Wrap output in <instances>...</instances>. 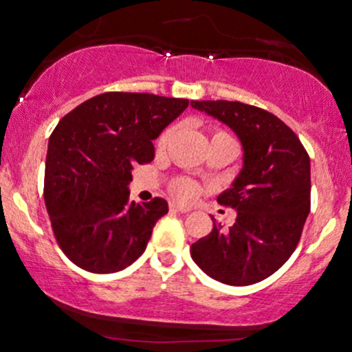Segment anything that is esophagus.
<instances>
[{"label": "esophagus", "mask_w": 352, "mask_h": 352, "mask_svg": "<svg viewBox=\"0 0 352 352\" xmlns=\"http://www.w3.org/2000/svg\"><path fill=\"white\" fill-rule=\"evenodd\" d=\"M171 210H173V212L188 213V212H191V206L190 205H181V203H171Z\"/></svg>", "instance_id": "34e87169"}]
</instances>
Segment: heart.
<instances>
[{
  "label": "heart",
  "instance_id": "1",
  "mask_svg": "<svg viewBox=\"0 0 352 352\" xmlns=\"http://www.w3.org/2000/svg\"><path fill=\"white\" fill-rule=\"evenodd\" d=\"M171 137H173V129L164 130V132L161 133V137L157 139V149L159 151L166 149V146H168V142L171 140ZM210 142H226L235 151V140L232 139L229 133L222 132V130H215V132L212 133V137H210ZM173 193L179 198H190L191 195L195 193L193 183L188 179H177L176 183L173 184Z\"/></svg>",
  "mask_w": 352,
  "mask_h": 352
}]
</instances>
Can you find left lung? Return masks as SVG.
I'll return each instance as SVG.
<instances>
[{"label": "left lung", "instance_id": "obj_1", "mask_svg": "<svg viewBox=\"0 0 352 352\" xmlns=\"http://www.w3.org/2000/svg\"><path fill=\"white\" fill-rule=\"evenodd\" d=\"M191 107L229 126L242 146L241 171L217 198L237 212L235 223L226 230L213 222L191 244V257L220 283H259L298 244L310 212V157L295 132L263 108L226 100Z\"/></svg>", "mask_w": 352, "mask_h": 352}]
</instances>
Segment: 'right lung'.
Segmentation results:
<instances>
[{"instance_id": "add662e5", "label": "right lung", "mask_w": 352, "mask_h": 352, "mask_svg": "<svg viewBox=\"0 0 352 352\" xmlns=\"http://www.w3.org/2000/svg\"><path fill=\"white\" fill-rule=\"evenodd\" d=\"M188 108L183 98L103 93L67 113L49 139L47 213L60 249L91 273H117L146 251L168 201H129L137 164L152 140Z\"/></svg>"}]
</instances>
